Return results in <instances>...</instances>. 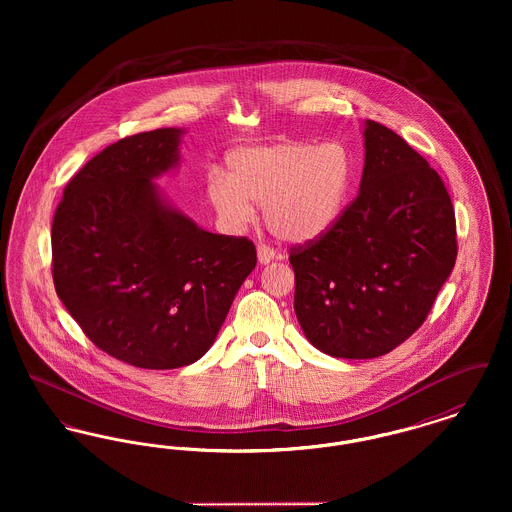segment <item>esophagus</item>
<instances>
[{
	"label": "esophagus",
	"instance_id": "1",
	"mask_svg": "<svg viewBox=\"0 0 512 512\" xmlns=\"http://www.w3.org/2000/svg\"><path fill=\"white\" fill-rule=\"evenodd\" d=\"M274 257H276L274 249H270L267 245H259L257 247V259H259L261 265H268L270 261H274Z\"/></svg>",
	"mask_w": 512,
	"mask_h": 512
}]
</instances>
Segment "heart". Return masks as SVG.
<instances>
[{
    "mask_svg": "<svg viewBox=\"0 0 512 512\" xmlns=\"http://www.w3.org/2000/svg\"><path fill=\"white\" fill-rule=\"evenodd\" d=\"M224 174L207 182V201L230 230H240L263 205L272 234L290 244H309L328 234L347 205L353 157L340 142L280 140L240 147L226 155Z\"/></svg>",
    "mask_w": 512,
    "mask_h": 512,
    "instance_id": "obj_1",
    "label": "heart"
}]
</instances>
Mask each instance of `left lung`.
Segmentation results:
<instances>
[{"label": "left lung", "instance_id": "left-lung-1", "mask_svg": "<svg viewBox=\"0 0 512 512\" xmlns=\"http://www.w3.org/2000/svg\"><path fill=\"white\" fill-rule=\"evenodd\" d=\"M363 140L359 195L317 244L290 255L301 330L340 359H374L407 340L457 259L438 172L384 124L363 122Z\"/></svg>", "mask_w": 512, "mask_h": 512}]
</instances>
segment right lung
Returning <instances> with one entry per match:
<instances>
[{
  "label": "right lung",
  "mask_w": 512,
  "mask_h": 512,
  "mask_svg": "<svg viewBox=\"0 0 512 512\" xmlns=\"http://www.w3.org/2000/svg\"><path fill=\"white\" fill-rule=\"evenodd\" d=\"M184 128L105 147L69 182L51 226L55 292L84 334L140 368L201 359L257 265L245 238L211 234L155 182L180 165Z\"/></svg>",
  "instance_id": "add662e5"
}]
</instances>
